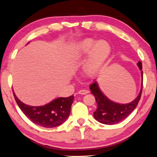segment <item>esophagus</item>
I'll list each match as a JSON object with an SVG mask.
<instances>
[{
	"label": "esophagus",
	"instance_id": "esophagus-1",
	"mask_svg": "<svg viewBox=\"0 0 157 157\" xmlns=\"http://www.w3.org/2000/svg\"><path fill=\"white\" fill-rule=\"evenodd\" d=\"M78 93L79 94L84 95V94H88V93H89V91L87 90H79L78 92Z\"/></svg>",
	"mask_w": 157,
	"mask_h": 157
}]
</instances>
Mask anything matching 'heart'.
<instances>
[{"mask_svg":"<svg viewBox=\"0 0 157 157\" xmlns=\"http://www.w3.org/2000/svg\"><path fill=\"white\" fill-rule=\"evenodd\" d=\"M111 51V46L107 41L86 38L76 43L69 57L71 61H79L87 56L82 66L83 72L86 76L92 77L104 66Z\"/></svg>","mask_w":157,"mask_h":157,"instance_id":"obj_1","label":"heart"}]
</instances>
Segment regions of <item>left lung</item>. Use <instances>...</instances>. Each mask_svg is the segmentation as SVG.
<instances>
[{"label":"left lung","mask_w":157,"mask_h":157,"mask_svg":"<svg viewBox=\"0 0 157 157\" xmlns=\"http://www.w3.org/2000/svg\"><path fill=\"white\" fill-rule=\"evenodd\" d=\"M137 65L141 71V89L137 97L129 103L119 104L118 102L112 101L103 94L99 88L98 82L96 80L93 82L90 86V89L97 102V109L94 112V117L96 121L106 125L115 124L125 119L136 108L141 97L143 82L142 63L139 61Z\"/></svg>","instance_id":"1"}]
</instances>
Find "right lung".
Segmentation results:
<instances>
[{
	"label": "right lung",
	"mask_w": 157,
	"mask_h": 157,
	"mask_svg": "<svg viewBox=\"0 0 157 157\" xmlns=\"http://www.w3.org/2000/svg\"><path fill=\"white\" fill-rule=\"evenodd\" d=\"M16 102L27 117L43 128H52L64 123L71 112V105L74 99L73 94L67 98H55L43 106H29L22 102L13 91Z\"/></svg>",
	"instance_id": "1"
}]
</instances>
